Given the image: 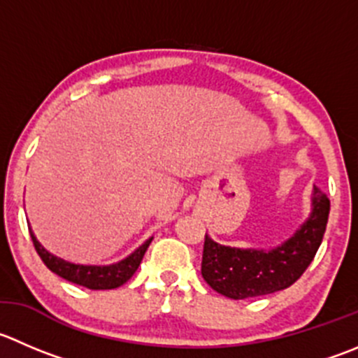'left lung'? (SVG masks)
<instances>
[{
	"instance_id": "obj_1",
	"label": "left lung",
	"mask_w": 358,
	"mask_h": 358,
	"mask_svg": "<svg viewBox=\"0 0 358 358\" xmlns=\"http://www.w3.org/2000/svg\"><path fill=\"white\" fill-rule=\"evenodd\" d=\"M331 201L313 187L311 213L287 241L275 248H236L204 236L201 275L229 299H248L287 289L313 260L327 227Z\"/></svg>"
}]
</instances>
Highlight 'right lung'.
<instances>
[{"instance_id": "add662e5", "label": "right lung", "mask_w": 358, "mask_h": 358, "mask_svg": "<svg viewBox=\"0 0 358 358\" xmlns=\"http://www.w3.org/2000/svg\"><path fill=\"white\" fill-rule=\"evenodd\" d=\"M29 232L38 255H40V259L43 260V264L52 273H55V275L61 276V278L68 280V282L87 287V289L91 290H110L124 285V283L136 273L138 266L141 264V259H143L148 245H150L152 239H154L148 238L147 241L141 246H138L131 255H127L126 259L119 260V262L115 264H108V266H85V264H73L61 259V257H55L54 253H50L48 250H45L43 246H41V243L38 241L36 236H34V232L31 231V229Z\"/></svg>"}]
</instances>
